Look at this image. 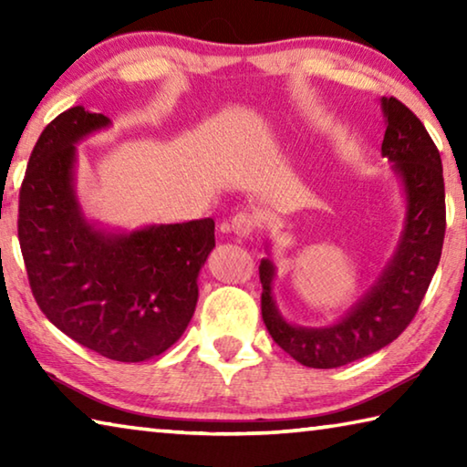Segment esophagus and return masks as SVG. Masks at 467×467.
I'll return each instance as SVG.
<instances>
[{"instance_id": "34e87169", "label": "esophagus", "mask_w": 467, "mask_h": 467, "mask_svg": "<svg viewBox=\"0 0 467 467\" xmlns=\"http://www.w3.org/2000/svg\"><path fill=\"white\" fill-rule=\"evenodd\" d=\"M231 228L236 236H251L257 228V218L249 214V212H239V214L231 220Z\"/></svg>"}]
</instances>
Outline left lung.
<instances>
[{
  "instance_id": "8db88e82",
  "label": "left lung",
  "mask_w": 467,
  "mask_h": 467,
  "mask_svg": "<svg viewBox=\"0 0 467 467\" xmlns=\"http://www.w3.org/2000/svg\"><path fill=\"white\" fill-rule=\"evenodd\" d=\"M387 121L381 154L393 162L406 193L398 249L365 296L329 327H300L282 317L272 296L275 265L259 264L262 317L284 352L311 368H336L391 344L420 306L445 239V181L441 154L422 121L398 99H381Z\"/></svg>"
}]
</instances>
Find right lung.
Wrapping results in <instances>:
<instances>
[{"mask_svg": "<svg viewBox=\"0 0 467 467\" xmlns=\"http://www.w3.org/2000/svg\"><path fill=\"white\" fill-rule=\"evenodd\" d=\"M110 119L72 107L47 125L18 202V241L45 317L100 357L141 362L177 342L193 317L197 275L216 247L214 220L110 233L84 218L76 144Z\"/></svg>", "mask_w": 467, "mask_h": 467, "instance_id": "obj_1", "label": "right lung"}]
</instances>
